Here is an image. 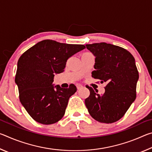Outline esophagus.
Wrapping results in <instances>:
<instances>
[{
  "label": "esophagus",
  "instance_id": "obj_1",
  "mask_svg": "<svg viewBox=\"0 0 152 152\" xmlns=\"http://www.w3.org/2000/svg\"><path fill=\"white\" fill-rule=\"evenodd\" d=\"M76 87H77V88H78V90H79V89H81L82 88H83V86H82L80 84H77Z\"/></svg>",
  "mask_w": 152,
  "mask_h": 152
}]
</instances>
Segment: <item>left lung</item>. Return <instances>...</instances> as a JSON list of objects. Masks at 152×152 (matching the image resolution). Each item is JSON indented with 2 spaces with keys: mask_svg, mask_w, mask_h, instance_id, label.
<instances>
[{
  "mask_svg": "<svg viewBox=\"0 0 152 152\" xmlns=\"http://www.w3.org/2000/svg\"><path fill=\"white\" fill-rule=\"evenodd\" d=\"M86 46L96 57L92 76L101 80V83L107 82L102 95L86 86L90 95L85 99L86 107L97 121L116 122L124 116L135 100L139 73L135 59L125 49L110 43L102 42Z\"/></svg>",
  "mask_w": 152,
  "mask_h": 152,
  "instance_id": "1",
  "label": "left lung"
}]
</instances>
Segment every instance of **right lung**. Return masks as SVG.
Returning a JSON list of instances; mask_svg holds the SVG:
<instances>
[{
	"mask_svg": "<svg viewBox=\"0 0 152 152\" xmlns=\"http://www.w3.org/2000/svg\"><path fill=\"white\" fill-rule=\"evenodd\" d=\"M85 48L45 39L20 56L15 83L20 103L35 121L50 125L64 117L68 100L77 88L73 84L67 88L54 86L53 78L64 71L69 58Z\"/></svg>",
	"mask_w": 152,
	"mask_h": 152,
	"instance_id": "add662e5",
	"label": "right lung"
}]
</instances>
